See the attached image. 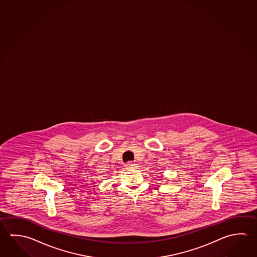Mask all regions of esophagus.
Wrapping results in <instances>:
<instances>
[{
    "mask_svg": "<svg viewBox=\"0 0 257 257\" xmlns=\"http://www.w3.org/2000/svg\"><path fill=\"white\" fill-rule=\"evenodd\" d=\"M126 166L128 167V168H136L137 164H136L135 162H127Z\"/></svg>",
    "mask_w": 257,
    "mask_h": 257,
    "instance_id": "obj_1",
    "label": "esophagus"
}]
</instances>
